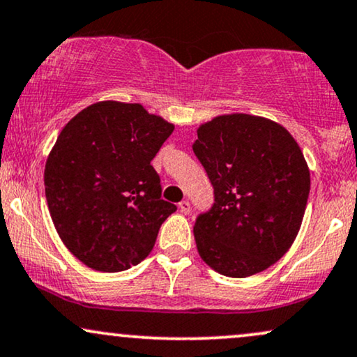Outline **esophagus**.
I'll list each match as a JSON object with an SVG mask.
<instances>
[{
	"label": "esophagus",
	"mask_w": 357,
	"mask_h": 357,
	"mask_svg": "<svg viewBox=\"0 0 357 357\" xmlns=\"http://www.w3.org/2000/svg\"><path fill=\"white\" fill-rule=\"evenodd\" d=\"M179 211H181L183 214H188L191 211V204H190V201H181V203H179Z\"/></svg>",
	"instance_id": "obj_1"
}]
</instances>
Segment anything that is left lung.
<instances>
[{
    "instance_id": "1",
    "label": "left lung",
    "mask_w": 357,
    "mask_h": 357,
    "mask_svg": "<svg viewBox=\"0 0 357 357\" xmlns=\"http://www.w3.org/2000/svg\"><path fill=\"white\" fill-rule=\"evenodd\" d=\"M192 151L214 188V206L195 225L201 259L222 276L264 271L293 246L311 176L284 126L263 116L220 114L199 124Z\"/></svg>"
}]
</instances>
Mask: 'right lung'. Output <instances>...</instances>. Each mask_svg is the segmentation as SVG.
I'll list each match as a JSON object with an SVG mask.
<instances>
[{
	"label": "right lung",
	"mask_w": 357,
	"mask_h": 357,
	"mask_svg": "<svg viewBox=\"0 0 357 357\" xmlns=\"http://www.w3.org/2000/svg\"><path fill=\"white\" fill-rule=\"evenodd\" d=\"M174 124L139 102L100 101L59 132L45 166L51 220L64 246L101 273L139 264L176 206L161 199L153 158Z\"/></svg>",
	"instance_id": "obj_1"
}]
</instances>
